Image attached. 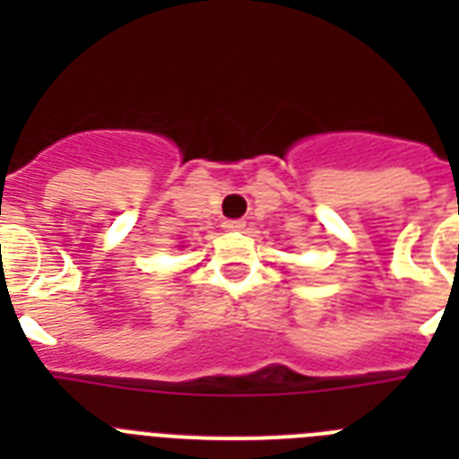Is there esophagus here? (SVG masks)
<instances>
[{
  "label": "esophagus",
  "instance_id": "esophagus-1",
  "mask_svg": "<svg viewBox=\"0 0 459 459\" xmlns=\"http://www.w3.org/2000/svg\"><path fill=\"white\" fill-rule=\"evenodd\" d=\"M225 230H230V232H238V230H243V227H246V221H241V218H238V221H225Z\"/></svg>",
  "mask_w": 459,
  "mask_h": 459
}]
</instances>
